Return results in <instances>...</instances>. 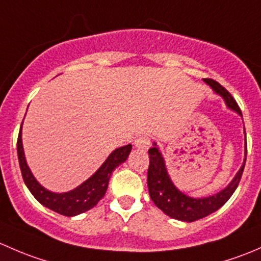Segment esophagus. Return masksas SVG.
Here are the masks:
<instances>
[{
	"label": "esophagus",
	"mask_w": 261,
	"mask_h": 261,
	"mask_svg": "<svg viewBox=\"0 0 261 261\" xmlns=\"http://www.w3.org/2000/svg\"><path fill=\"white\" fill-rule=\"evenodd\" d=\"M150 144V138L147 134H142L136 139V147L141 149H147Z\"/></svg>",
	"instance_id": "esophagus-1"
}]
</instances>
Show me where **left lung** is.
Listing matches in <instances>:
<instances>
[{
	"label": "left lung",
	"instance_id": "1",
	"mask_svg": "<svg viewBox=\"0 0 261 261\" xmlns=\"http://www.w3.org/2000/svg\"><path fill=\"white\" fill-rule=\"evenodd\" d=\"M203 80L217 94H220L225 99L230 109L243 115L233 96L221 84H219L215 80L208 79V77ZM246 152H248V147H246ZM148 155L149 167L148 172H147V184H148L150 198L154 202V205L165 212L167 216L187 222L203 219V217L208 216V215L219 210L221 206L226 203V201L232 196V193L235 192L239 184H240L246 161H244L243 167L239 170L236 176L233 177V179L230 182V185L226 189L220 191L216 195L210 196V197L192 198L182 193L179 190H177L176 186L172 184L167 170H166L165 161H163L162 154H161L160 150L155 147V144L154 147L148 149Z\"/></svg>",
	"mask_w": 261,
	"mask_h": 261
}]
</instances>
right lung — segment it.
I'll list each match as a JSON object with an SVG mask.
<instances>
[{"instance_id":"right-lung-1","label":"right lung","mask_w":261,"mask_h":261,"mask_svg":"<svg viewBox=\"0 0 261 261\" xmlns=\"http://www.w3.org/2000/svg\"><path fill=\"white\" fill-rule=\"evenodd\" d=\"M130 150L132 144H127V146L113 150L111 155L107 158L106 162L101 165V167L89 179H87L84 184H82L75 190L69 191V192L54 193L45 190L35 179L30 168L28 167L25 154H23L21 128L17 138L18 163H20V170L21 174H22L23 182L28 186V189L30 190L32 196L41 205L50 208V210L58 212V214L64 215V216H75V215L83 214V212L93 208L106 195L112 172L127 160Z\"/></svg>"}]
</instances>
